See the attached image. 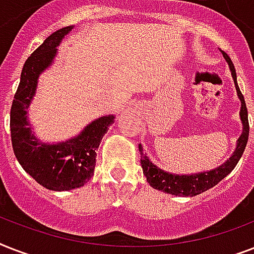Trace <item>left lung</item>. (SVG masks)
Wrapping results in <instances>:
<instances>
[{
    "instance_id": "8db88e82",
    "label": "left lung",
    "mask_w": 254,
    "mask_h": 254,
    "mask_svg": "<svg viewBox=\"0 0 254 254\" xmlns=\"http://www.w3.org/2000/svg\"><path fill=\"white\" fill-rule=\"evenodd\" d=\"M223 57L225 58V61L228 62L229 68L232 72L233 80H235V85H236L237 96L240 97L241 101V112L240 117L244 125V130L243 134L239 138L237 142V147L233 155L229 158V161L221 165L220 167L212 170V171H207V173L200 174H192V175H175V174H169L163 170L158 169V167L153 165L146 157V154L143 153V149L141 145H138L139 154H141V165H142L143 174L146 175L147 182L150 183L151 187H154L157 190H161L163 192L173 193V195H179V196H195L199 193L204 192L207 190L212 189L213 186H216L221 179H224L235 167H236L237 162L240 161L241 155L244 153L247 142H248L249 137V121H248V109L245 105L244 96L241 93L240 88L237 85L236 81V71H235V65H233L231 58L224 53Z\"/></svg>"
}]
</instances>
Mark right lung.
I'll return each mask as SVG.
<instances>
[{
	"instance_id": "1",
	"label": "right lung",
	"mask_w": 254,
	"mask_h": 254,
	"mask_svg": "<svg viewBox=\"0 0 254 254\" xmlns=\"http://www.w3.org/2000/svg\"><path fill=\"white\" fill-rule=\"evenodd\" d=\"M71 29L68 26L53 33L27 58L10 111V135L18 162L39 185L54 191L77 189L91 179L96 149L115 119L113 116L97 119L79 137L58 145L38 142L27 127L26 109L35 93L38 76L51 64L57 46Z\"/></svg>"
}]
</instances>
